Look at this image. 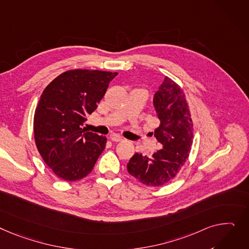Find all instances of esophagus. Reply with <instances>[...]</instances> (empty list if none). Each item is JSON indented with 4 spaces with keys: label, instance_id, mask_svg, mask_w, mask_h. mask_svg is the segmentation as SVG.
<instances>
[{
    "label": "esophagus",
    "instance_id": "1",
    "mask_svg": "<svg viewBox=\"0 0 249 249\" xmlns=\"http://www.w3.org/2000/svg\"><path fill=\"white\" fill-rule=\"evenodd\" d=\"M109 138L112 140V141H115V142H119V141H122V140H124V138L122 137V136H119L118 134H111L110 136H109Z\"/></svg>",
    "mask_w": 249,
    "mask_h": 249
}]
</instances>
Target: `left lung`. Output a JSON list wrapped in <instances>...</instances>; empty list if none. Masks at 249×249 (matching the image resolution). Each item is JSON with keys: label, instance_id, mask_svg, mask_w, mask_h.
Returning a JSON list of instances; mask_svg holds the SVG:
<instances>
[{"label": "left lung", "instance_id": "left-lung-1", "mask_svg": "<svg viewBox=\"0 0 249 249\" xmlns=\"http://www.w3.org/2000/svg\"><path fill=\"white\" fill-rule=\"evenodd\" d=\"M153 105L160 122L154 136L162 148L152 157L135 153L127 170L141 183L157 187L172 180L184 165L193 141V123L183 90L168 77L155 93Z\"/></svg>", "mask_w": 249, "mask_h": 249}]
</instances>
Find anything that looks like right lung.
<instances>
[{
    "mask_svg": "<svg viewBox=\"0 0 249 249\" xmlns=\"http://www.w3.org/2000/svg\"><path fill=\"white\" fill-rule=\"evenodd\" d=\"M117 74L70 70L43 91L34 115L35 142L45 163L61 179L71 182L86 177L104 151L107 138L81 126Z\"/></svg>",
    "mask_w": 249,
    "mask_h": 249,
    "instance_id": "obj_1",
    "label": "right lung"
}]
</instances>
